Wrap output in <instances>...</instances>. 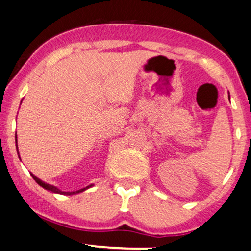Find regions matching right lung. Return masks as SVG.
Segmentation results:
<instances>
[{"label": "right lung", "instance_id": "1", "mask_svg": "<svg viewBox=\"0 0 251 251\" xmlns=\"http://www.w3.org/2000/svg\"><path fill=\"white\" fill-rule=\"evenodd\" d=\"M16 147H17V135H16ZM17 150H18V147H17ZM19 153V152H18ZM19 156V155H18ZM32 176H33V179L35 180L36 182L39 183L40 186L41 187H43V188L45 189H47V190H51L52 193H57V194H63V195H73V194H78V193H81V192H83V190H86L87 188H89V187L91 186H87L86 188H81V189H79V190H75V192H62V190H59L57 187H55V186H51V185H48V183H46V182H43L42 180H40L39 178H36V176H34V175H32Z\"/></svg>", "mask_w": 251, "mask_h": 251}]
</instances>
